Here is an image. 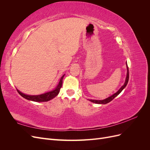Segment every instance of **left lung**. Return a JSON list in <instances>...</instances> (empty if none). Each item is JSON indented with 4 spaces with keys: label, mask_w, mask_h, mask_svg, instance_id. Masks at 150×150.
Segmentation results:
<instances>
[{
    "label": "left lung",
    "mask_w": 150,
    "mask_h": 150,
    "mask_svg": "<svg viewBox=\"0 0 150 150\" xmlns=\"http://www.w3.org/2000/svg\"><path fill=\"white\" fill-rule=\"evenodd\" d=\"M126 66H127V74H126V80H125V84L122 86V87L117 91L114 94H112V96L108 97V98L105 99H103V100H95V99H89L90 101H91L94 103H96V104H107L108 103H110V101H111L113 99H114L115 98H116L117 95H118L122 90H123V89L126 87L127 84H128V80H129V69H128V66H127V64H126Z\"/></svg>",
    "instance_id": "1"
}]
</instances>
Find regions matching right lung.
Wrapping results in <instances>:
<instances>
[{"instance_id": "add662e5", "label": "right lung", "mask_w": 150, "mask_h": 150, "mask_svg": "<svg viewBox=\"0 0 150 150\" xmlns=\"http://www.w3.org/2000/svg\"><path fill=\"white\" fill-rule=\"evenodd\" d=\"M64 75L65 74L63 75L61 78L59 83V84H57V87L54 90L51 91H49V92L44 93L42 94H39V95H28V94H25L24 93H21L18 89H17V91L21 96H22L26 99H28V100L35 101V102L48 101L49 100H51V99H53L54 98H55L56 96H57V94H59V93L60 89L62 87V80H63V78H64Z\"/></svg>"}]
</instances>
